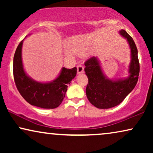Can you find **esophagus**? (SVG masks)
<instances>
[{"label":"esophagus","mask_w":153,"mask_h":153,"mask_svg":"<svg viewBox=\"0 0 153 153\" xmlns=\"http://www.w3.org/2000/svg\"><path fill=\"white\" fill-rule=\"evenodd\" d=\"M83 72H84V68L82 65L77 66V73L78 74H81V73H83Z\"/></svg>","instance_id":"obj_1"}]
</instances>
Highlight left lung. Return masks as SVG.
<instances>
[{"label":"left lung","mask_w":153,"mask_h":153,"mask_svg":"<svg viewBox=\"0 0 153 153\" xmlns=\"http://www.w3.org/2000/svg\"><path fill=\"white\" fill-rule=\"evenodd\" d=\"M119 33L127 39L131 52L129 76L127 78L111 79L104 74L97 57H92L85 62V74L88 79L86 96L89 102L98 108H109L120 104L132 91L139 75L138 50L132 37L125 30Z\"/></svg>","instance_id":"obj_1"}]
</instances>
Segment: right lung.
<instances>
[{
  "label": "right lung",
  "instance_id": "add662e5",
  "mask_svg": "<svg viewBox=\"0 0 153 153\" xmlns=\"http://www.w3.org/2000/svg\"><path fill=\"white\" fill-rule=\"evenodd\" d=\"M16 48L13 60V74L16 86L21 95L33 106L42 108H55L62 103L68 85L76 76V68H62L57 78L52 81H36L26 74L22 62V45Z\"/></svg>",
  "mask_w": 153,
  "mask_h": 153
}]
</instances>
